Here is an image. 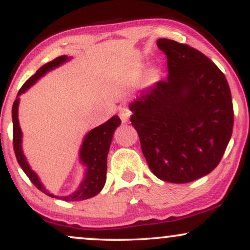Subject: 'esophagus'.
<instances>
[{
	"mask_svg": "<svg viewBox=\"0 0 250 250\" xmlns=\"http://www.w3.org/2000/svg\"><path fill=\"white\" fill-rule=\"evenodd\" d=\"M130 114H131L130 110H129V109H128L127 107L120 108V110H119V116H120V119H121V121H122L123 123L128 122L129 117H130Z\"/></svg>",
	"mask_w": 250,
	"mask_h": 250,
	"instance_id": "esophagus-1",
	"label": "esophagus"
}]
</instances>
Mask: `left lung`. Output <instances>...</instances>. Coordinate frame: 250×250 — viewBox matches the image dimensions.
<instances>
[{"mask_svg": "<svg viewBox=\"0 0 250 250\" xmlns=\"http://www.w3.org/2000/svg\"><path fill=\"white\" fill-rule=\"evenodd\" d=\"M168 75L142 90L129 109L142 153L155 176L187 183L219 165L231 131L234 111L226 76L199 50L159 39Z\"/></svg>", "mask_w": 250, "mask_h": 250, "instance_id": "left-lung-1", "label": "left lung"}]
</instances>
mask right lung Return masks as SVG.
Instances as JSON below:
<instances>
[{
  "instance_id": "obj_1",
  "label": "right lung",
  "mask_w": 250,
  "mask_h": 250,
  "mask_svg": "<svg viewBox=\"0 0 250 250\" xmlns=\"http://www.w3.org/2000/svg\"><path fill=\"white\" fill-rule=\"evenodd\" d=\"M71 57L67 55H62L56 57L53 61L45 63L42 65L39 70L34 74L33 76L28 80L27 82L22 85V88L19 90L16 100L14 101L13 110H11V117H13V143H14V150L17 162H19L20 167L23 169V171L29 177L33 185L41 190L42 193L50 197H55L63 201H82L90 199L97 195L102 190V188L105 185V179H107V156L109 148H110L111 140H113V135L115 129L121 125V120L117 115L104 122L103 125L99 127L89 130L85 136L83 137V141L79 151V160L80 163L84 168V173H83L82 181L80 182V186L73 193L68 195H55L50 193L44 185L40 180L39 175L33 170L30 165L27 161V157L23 153L22 149V134L21 127H20L19 122V104H20V96L29 89L31 85H34L39 81L41 77H43L47 73L54 70L55 68L62 65L63 63L70 61Z\"/></svg>"
}]
</instances>
